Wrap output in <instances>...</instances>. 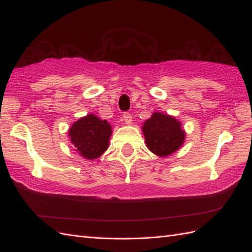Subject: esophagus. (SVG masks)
<instances>
[{
    "mask_svg": "<svg viewBox=\"0 0 252 252\" xmlns=\"http://www.w3.org/2000/svg\"><path fill=\"white\" fill-rule=\"evenodd\" d=\"M123 120L126 123V125H131L132 123V115L130 112H123Z\"/></svg>",
    "mask_w": 252,
    "mask_h": 252,
    "instance_id": "esophagus-1",
    "label": "esophagus"
}]
</instances>
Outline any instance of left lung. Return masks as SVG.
Returning <instances> with one entry per match:
<instances>
[{"instance_id": "1", "label": "left lung", "mask_w": 252, "mask_h": 252, "mask_svg": "<svg viewBox=\"0 0 252 252\" xmlns=\"http://www.w3.org/2000/svg\"><path fill=\"white\" fill-rule=\"evenodd\" d=\"M143 133L149 151L160 157L169 156L178 151L185 138L181 123L161 112H155L144 122Z\"/></svg>"}]
</instances>
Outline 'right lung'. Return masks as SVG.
<instances>
[{
  "instance_id": "right-lung-1",
  "label": "right lung",
  "mask_w": 252,
  "mask_h": 252,
  "mask_svg": "<svg viewBox=\"0 0 252 252\" xmlns=\"http://www.w3.org/2000/svg\"><path fill=\"white\" fill-rule=\"evenodd\" d=\"M111 132V126L106 120L88 115L73 123L69 130V136L78 154L93 160L101 156L108 148Z\"/></svg>"
}]
</instances>
